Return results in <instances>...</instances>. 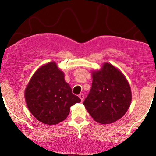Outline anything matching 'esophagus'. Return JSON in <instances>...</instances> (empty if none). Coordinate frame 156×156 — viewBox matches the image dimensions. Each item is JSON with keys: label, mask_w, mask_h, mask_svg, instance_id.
<instances>
[{"label": "esophagus", "mask_w": 156, "mask_h": 156, "mask_svg": "<svg viewBox=\"0 0 156 156\" xmlns=\"http://www.w3.org/2000/svg\"><path fill=\"white\" fill-rule=\"evenodd\" d=\"M79 98L80 99V101H81V102H83V98H84V95H83V94H82V93H80V94H79Z\"/></svg>", "instance_id": "obj_1"}]
</instances>
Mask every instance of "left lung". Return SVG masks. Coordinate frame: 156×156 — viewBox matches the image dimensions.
Wrapping results in <instances>:
<instances>
[{
    "label": "left lung",
    "instance_id": "8db88e82",
    "mask_svg": "<svg viewBox=\"0 0 156 156\" xmlns=\"http://www.w3.org/2000/svg\"><path fill=\"white\" fill-rule=\"evenodd\" d=\"M92 83L83 104L94 121L110 124L127 112L132 100L130 84L122 73L109 63L92 71Z\"/></svg>",
    "mask_w": 156,
    "mask_h": 156
}]
</instances>
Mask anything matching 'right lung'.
Here are the masks:
<instances>
[{
    "label": "right lung",
    "instance_id": "obj_1",
    "mask_svg": "<svg viewBox=\"0 0 156 156\" xmlns=\"http://www.w3.org/2000/svg\"><path fill=\"white\" fill-rule=\"evenodd\" d=\"M25 99L34 117L50 125L64 121L70 107L80 102L55 62L43 64L36 71L25 89Z\"/></svg>",
    "mask_w": 156,
    "mask_h": 156
}]
</instances>
